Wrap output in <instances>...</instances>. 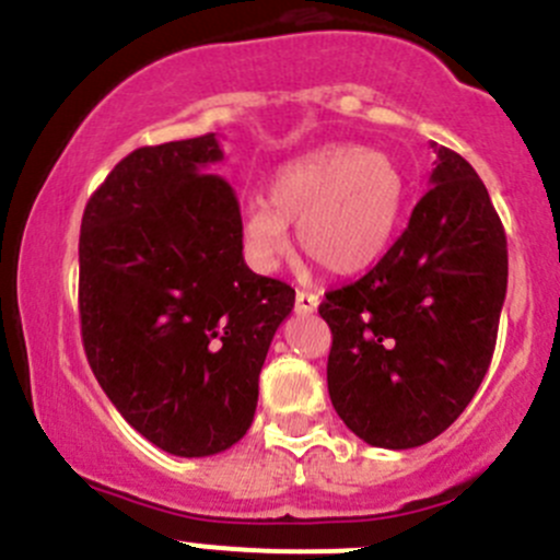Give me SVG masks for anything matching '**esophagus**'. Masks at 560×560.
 Returning a JSON list of instances; mask_svg holds the SVG:
<instances>
[{
  "mask_svg": "<svg viewBox=\"0 0 560 560\" xmlns=\"http://www.w3.org/2000/svg\"><path fill=\"white\" fill-rule=\"evenodd\" d=\"M320 304L318 293H310V291H296V313H315Z\"/></svg>",
  "mask_w": 560,
  "mask_h": 560,
  "instance_id": "1",
  "label": "esophagus"
}]
</instances>
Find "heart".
Instances as JSON below:
<instances>
[{"mask_svg":"<svg viewBox=\"0 0 560 560\" xmlns=\"http://www.w3.org/2000/svg\"><path fill=\"white\" fill-rule=\"evenodd\" d=\"M406 207L402 171L368 147H329L293 160L280 171L267 198L245 209V242L264 269H272L299 245L331 275L373 267L392 245Z\"/></svg>","mask_w":560,"mask_h":560,"instance_id":"obj_1","label":"heart"}]
</instances>
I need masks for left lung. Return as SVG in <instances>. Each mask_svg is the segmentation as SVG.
Returning <instances> with one entry per match:
<instances>
[{"mask_svg":"<svg viewBox=\"0 0 560 560\" xmlns=\"http://www.w3.org/2000/svg\"><path fill=\"white\" fill-rule=\"evenodd\" d=\"M430 190L364 278L326 293L331 406L381 450L444 433L479 389L506 296L501 218L468 160L439 147Z\"/></svg>","mask_w":560,"mask_h":560,"instance_id":"1","label":"left lung"}]
</instances>
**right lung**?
Returning <instances> with one entry per match:
<instances>
[{
  "instance_id": "right-lung-1",
  "label": "right lung",
  "mask_w": 560,
  "mask_h": 560,
  "mask_svg": "<svg viewBox=\"0 0 560 560\" xmlns=\"http://www.w3.org/2000/svg\"><path fill=\"white\" fill-rule=\"evenodd\" d=\"M214 132L141 147L92 192L79 240L90 368L130 428L176 457L250 430L258 375L293 288L250 272Z\"/></svg>"
}]
</instances>
